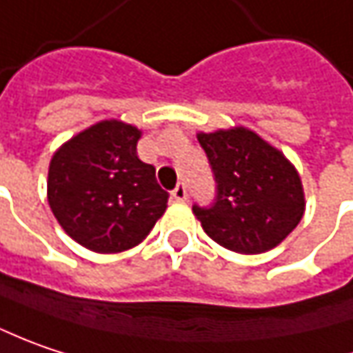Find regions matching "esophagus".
Masks as SVG:
<instances>
[{
	"instance_id": "34e87169",
	"label": "esophagus",
	"mask_w": 353,
	"mask_h": 353,
	"mask_svg": "<svg viewBox=\"0 0 353 353\" xmlns=\"http://www.w3.org/2000/svg\"><path fill=\"white\" fill-rule=\"evenodd\" d=\"M172 199L174 201H179V203H185L186 201V186L181 183V185H176V188L172 190Z\"/></svg>"
}]
</instances>
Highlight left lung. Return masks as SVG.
<instances>
[{"label": "left lung", "instance_id": "8db88e82", "mask_svg": "<svg viewBox=\"0 0 353 353\" xmlns=\"http://www.w3.org/2000/svg\"><path fill=\"white\" fill-rule=\"evenodd\" d=\"M216 183V199L192 206L204 232L240 254L272 250L304 216V188L290 161L254 131L196 134Z\"/></svg>", "mask_w": 353, "mask_h": 353}]
</instances>
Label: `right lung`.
<instances>
[{"instance_id":"obj_1","label":"right lung","mask_w":353,"mask_h":353,"mask_svg":"<svg viewBox=\"0 0 353 353\" xmlns=\"http://www.w3.org/2000/svg\"><path fill=\"white\" fill-rule=\"evenodd\" d=\"M141 131L109 119L55 150L47 201L61 228L81 246L115 254L143 242L167 210L168 192L154 167L137 157Z\"/></svg>"}]
</instances>
